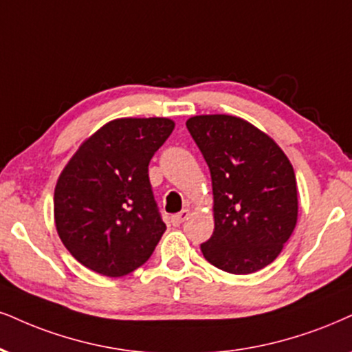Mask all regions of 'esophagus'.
<instances>
[{
	"label": "esophagus",
	"mask_w": 352,
	"mask_h": 352,
	"mask_svg": "<svg viewBox=\"0 0 352 352\" xmlns=\"http://www.w3.org/2000/svg\"><path fill=\"white\" fill-rule=\"evenodd\" d=\"M189 215H190L189 209H184V210H181L179 214L173 215V217H171V222H173V225H181V223L184 222V220L189 219Z\"/></svg>",
	"instance_id": "esophagus-1"
}]
</instances>
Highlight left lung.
<instances>
[{"instance_id":"left-lung-1","label":"left lung","mask_w":352,"mask_h":352,"mask_svg":"<svg viewBox=\"0 0 352 352\" xmlns=\"http://www.w3.org/2000/svg\"><path fill=\"white\" fill-rule=\"evenodd\" d=\"M209 164L215 228L204 258L230 274H251L280 254L297 225L292 163L267 133L241 117L194 116L186 122Z\"/></svg>"}]
</instances>
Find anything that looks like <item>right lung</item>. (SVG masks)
<instances>
[{
  "instance_id": "add662e5",
  "label": "right lung",
  "mask_w": 352,
  "mask_h": 352,
  "mask_svg": "<svg viewBox=\"0 0 352 352\" xmlns=\"http://www.w3.org/2000/svg\"><path fill=\"white\" fill-rule=\"evenodd\" d=\"M175 120L122 117L81 143L54 194L56 233L91 271L120 277L148 261L166 230L156 209L148 164Z\"/></svg>"
}]
</instances>
